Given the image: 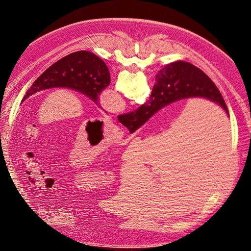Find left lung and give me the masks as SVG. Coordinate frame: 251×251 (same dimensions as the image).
Instances as JSON below:
<instances>
[{
  "mask_svg": "<svg viewBox=\"0 0 251 251\" xmlns=\"http://www.w3.org/2000/svg\"><path fill=\"white\" fill-rule=\"evenodd\" d=\"M110 82L109 69L100 57L89 51H77L50 66L29 88L22 101L40 91L67 88L86 95L100 105L98 96Z\"/></svg>",
  "mask_w": 251,
  "mask_h": 251,
  "instance_id": "left-lung-1",
  "label": "left lung"
}]
</instances>
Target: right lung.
<instances>
[{
  "instance_id": "obj_1",
  "label": "right lung",
  "mask_w": 251,
  "mask_h": 251,
  "mask_svg": "<svg viewBox=\"0 0 251 251\" xmlns=\"http://www.w3.org/2000/svg\"><path fill=\"white\" fill-rule=\"evenodd\" d=\"M192 97L206 98L228 114L221 93L207 75L191 63L177 60L157 73L150 100L137 110L119 115L118 120L132 134L165 105Z\"/></svg>"
}]
</instances>
